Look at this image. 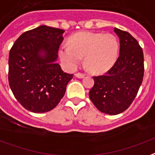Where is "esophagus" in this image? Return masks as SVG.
Wrapping results in <instances>:
<instances>
[{
  "label": "esophagus",
  "mask_w": 155,
  "mask_h": 155,
  "mask_svg": "<svg viewBox=\"0 0 155 155\" xmlns=\"http://www.w3.org/2000/svg\"><path fill=\"white\" fill-rule=\"evenodd\" d=\"M74 75H75V77L80 78V79H82V78H84L85 76V74H83V73H80V72H79V73H76Z\"/></svg>",
  "instance_id": "34e87169"
}]
</instances>
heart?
I'll return each instance as SVG.
<instances>
[{"label":"heart","mask_w":155,"mask_h":155,"mask_svg":"<svg viewBox=\"0 0 155 155\" xmlns=\"http://www.w3.org/2000/svg\"><path fill=\"white\" fill-rule=\"evenodd\" d=\"M69 43L62 44L59 48L61 60L69 70H74L84 57V65L89 71H107L118 54V41L112 34L80 32L69 39Z\"/></svg>","instance_id":"1"}]
</instances>
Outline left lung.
Masks as SVG:
<instances>
[{
	"label": "left lung",
	"instance_id": "obj_1",
	"mask_svg": "<svg viewBox=\"0 0 155 155\" xmlns=\"http://www.w3.org/2000/svg\"><path fill=\"white\" fill-rule=\"evenodd\" d=\"M120 38V55L103 75L94 76L89 98L100 112L117 115L136 98L144 77V54L137 40L128 32L114 28Z\"/></svg>",
	"mask_w": 155,
	"mask_h": 155
}]
</instances>
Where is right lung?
I'll use <instances>...</instances> for the list:
<instances>
[{
    "mask_svg": "<svg viewBox=\"0 0 155 155\" xmlns=\"http://www.w3.org/2000/svg\"><path fill=\"white\" fill-rule=\"evenodd\" d=\"M65 31L41 25L17 38L9 55V84L25 109L36 113L51 111L66 93L73 74L56 62Z\"/></svg>",
    "mask_w": 155,
    "mask_h": 155,
    "instance_id": "1",
    "label": "right lung"
}]
</instances>
